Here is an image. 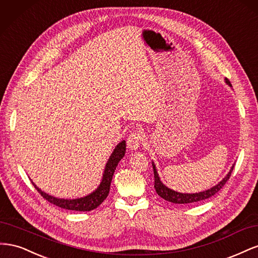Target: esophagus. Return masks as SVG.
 Segmentation results:
<instances>
[{
	"instance_id": "esophagus-1",
	"label": "esophagus",
	"mask_w": 258,
	"mask_h": 258,
	"mask_svg": "<svg viewBox=\"0 0 258 258\" xmlns=\"http://www.w3.org/2000/svg\"><path fill=\"white\" fill-rule=\"evenodd\" d=\"M142 141H143L142 131L135 130L129 135V137L127 139V145L129 148H131V150H137Z\"/></svg>"
}]
</instances>
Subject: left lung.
<instances>
[{
  "label": "left lung",
  "mask_w": 258,
  "mask_h": 258,
  "mask_svg": "<svg viewBox=\"0 0 258 258\" xmlns=\"http://www.w3.org/2000/svg\"><path fill=\"white\" fill-rule=\"evenodd\" d=\"M226 83H227L229 86H231L230 82L227 79H226ZM153 169H154V178H155L154 187H155V189H156V192H157L161 198H163V199L167 200V201L173 202V204L185 205V204H194V202L206 200V199H208L210 197L214 196V195L217 191H220L221 188H223V186L229 179V177L231 175V172H232V170H233V166H232V168L230 170V172L227 174V176L224 177V179H223L222 182H220L217 185L212 187V188H211V189H208L206 191H201V192H198V194H181V192H176V191H174L172 189L168 188V187H166L165 185H163L160 182L159 176L157 174V171H156V168H155V165H153Z\"/></svg>",
  "instance_id": "left-lung-1"
}]
</instances>
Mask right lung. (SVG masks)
<instances>
[{"label":"right lung","mask_w":258,"mask_h":258,"mask_svg":"<svg viewBox=\"0 0 258 258\" xmlns=\"http://www.w3.org/2000/svg\"><path fill=\"white\" fill-rule=\"evenodd\" d=\"M124 152H126V142L122 141L116 146L110 159H108V161L106 163V167H105L102 182H101L97 190L93 191L92 194L88 195V196H86L84 198L73 199V200L58 199V198H54L52 196H49V195H47V194H45L41 189H38L34 184L33 185L37 189V191L41 194V196L44 199H46L47 201H49L50 204L57 206L61 209L72 210V211H83V212H85V211H91L93 209L98 208L106 199L108 192H110V187H111L113 174L115 172L117 165H118V162L124 156Z\"/></svg>","instance_id":"add662e5"}]
</instances>
